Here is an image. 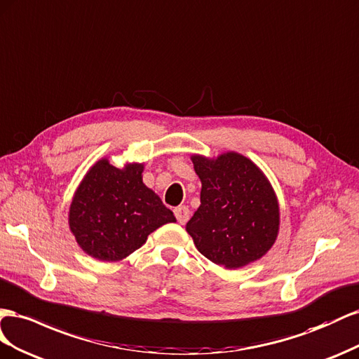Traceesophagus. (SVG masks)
<instances>
[{
  "mask_svg": "<svg viewBox=\"0 0 359 359\" xmlns=\"http://www.w3.org/2000/svg\"><path fill=\"white\" fill-rule=\"evenodd\" d=\"M174 215H176V218L180 224H187L189 219V209L187 206H179L174 209Z\"/></svg>",
  "mask_w": 359,
  "mask_h": 359,
  "instance_id": "obj_1",
  "label": "esophagus"
}]
</instances>
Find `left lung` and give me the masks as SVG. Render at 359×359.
<instances>
[{"label":"left lung","mask_w":359,"mask_h":359,"mask_svg":"<svg viewBox=\"0 0 359 359\" xmlns=\"http://www.w3.org/2000/svg\"><path fill=\"white\" fill-rule=\"evenodd\" d=\"M201 180L200 208L187 224L197 250L225 268H241L269 251L280 212L263 172L239 153L218 159L192 156Z\"/></svg>","instance_id":"1"}]
</instances>
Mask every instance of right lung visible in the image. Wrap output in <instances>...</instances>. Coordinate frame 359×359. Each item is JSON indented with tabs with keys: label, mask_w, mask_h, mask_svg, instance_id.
Masks as SVG:
<instances>
[{
	"label": "right lung",
	"mask_w": 359,
	"mask_h": 359,
	"mask_svg": "<svg viewBox=\"0 0 359 359\" xmlns=\"http://www.w3.org/2000/svg\"><path fill=\"white\" fill-rule=\"evenodd\" d=\"M141 163L125 170L107 159L87 172L70 204L69 225L88 255L116 262L138 250L147 236L176 218L141 179Z\"/></svg>",
	"instance_id": "obj_1"
}]
</instances>
